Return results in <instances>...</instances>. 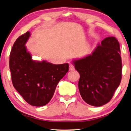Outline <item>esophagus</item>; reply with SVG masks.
<instances>
[{"label": "esophagus", "mask_w": 131, "mask_h": 131, "mask_svg": "<svg viewBox=\"0 0 131 131\" xmlns=\"http://www.w3.org/2000/svg\"><path fill=\"white\" fill-rule=\"evenodd\" d=\"M74 70H75V67H74V66L72 65V64H70V65H69V70L72 71Z\"/></svg>", "instance_id": "1"}]
</instances>
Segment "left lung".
<instances>
[{"label": "left lung", "mask_w": 131, "mask_h": 131, "mask_svg": "<svg viewBox=\"0 0 131 131\" xmlns=\"http://www.w3.org/2000/svg\"><path fill=\"white\" fill-rule=\"evenodd\" d=\"M120 44L115 37H107L92 54L73 61L79 72L80 93L84 101L99 107L112 99L122 80Z\"/></svg>", "instance_id": "8db88e82"}]
</instances>
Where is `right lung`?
<instances>
[{"label": "right lung", "mask_w": 131, "mask_h": 131, "mask_svg": "<svg viewBox=\"0 0 131 131\" xmlns=\"http://www.w3.org/2000/svg\"><path fill=\"white\" fill-rule=\"evenodd\" d=\"M30 36L27 31L14 43L9 55L13 85L28 104L42 106L52 98L58 83L69 71V64H53L32 59L25 44Z\"/></svg>", "instance_id": "add662e5"}]
</instances>
